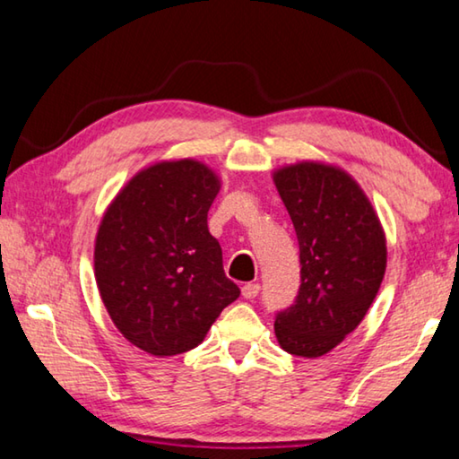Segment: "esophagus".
<instances>
[{
	"label": "esophagus",
	"instance_id": "esophagus-1",
	"mask_svg": "<svg viewBox=\"0 0 459 459\" xmlns=\"http://www.w3.org/2000/svg\"><path fill=\"white\" fill-rule=\"evenodd\" d=\"M260 292V284L258 282H247L242 287V297L244 299H256Z\"/></svg>",
	"mask_w": 459,
	"mask_h": 459
}]
</instances>
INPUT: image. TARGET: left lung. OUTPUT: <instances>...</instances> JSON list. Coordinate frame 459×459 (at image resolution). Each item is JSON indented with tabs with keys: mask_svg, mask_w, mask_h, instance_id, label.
Returning a JSON list of instances; mask_svg holds the SVG:
<instances>
[{
	"mask_svg": "<svg viewBox=\"0 0 459 459\" xmlns=\"http://www.w3.org/2000/svg\"><path fill=\"white\" fill-rule=\"evenodd\" d=\"M299 239L300 287L276 313L274 333L292 356L319 358L354 332L386 270L385 231L343 170L300 162L274 172Z\"/></svg>",
	"mask_w": 459,
	"mask_h": 459,
	"instance_id": "obj_1",
	"label": "left lung"
}]
</instances>
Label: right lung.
Masks as SVG:
<instances>
[{"mask_svg": "<svg viewBox=\"0 0 459 459\" xmlns=\"http://www.w3.org/2000/svg\"><path fill=\"white\" fill-rule=\"evenodd\" d=\"M220 180L197 160L138 172L103 215L95 279L111 321L152 356H177L203 342L239 297L223 273L207 212Z\"/></svg>", "mask_w": 459, "mask_h": 459, "instance_id": "right-lung-1", "label": "right lung"}]
</instances>
